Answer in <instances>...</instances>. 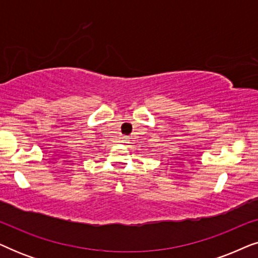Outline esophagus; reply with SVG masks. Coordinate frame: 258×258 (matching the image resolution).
Masks as SVG:
<instances>
[{
    "label": "esophagus",
    "instance_id": "esophagus-1",
    "mask_svg": "<svg viewBox=\"0 0 258 258\" xmlns=\"http://www.w3.org/2000/svg\"><path fill=\"white\" fill-rule=\"evenodd\" d=\"M129 137H122V143H128Z\"/></svg>",
    "mask_w": 258,
    "mask_h": 258
}]
</instances>
